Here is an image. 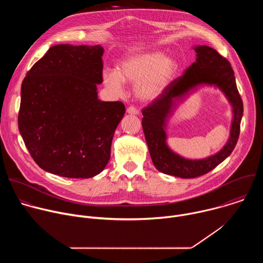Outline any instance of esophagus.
<instances>
[{
	"instance_id": "esophagus-1",
	"label": "esophagus",
	"mask_w": 263,
	"mask_h": 263,
	"mask_svg": "<svg viewBox=\"0 0 263 263\" xmlns=\"http://www.w3.org/2000/svg\"><path fill=\"white\" fill-rule=\"evenodd\" d=\"M127 112H128L129 115H138V114H139L138 109H137L136 107H134V106L128 107V108H127Z\"/></svg>"
}]
</instances>
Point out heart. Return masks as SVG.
Returning <instances> with one entry per match:
<instances>
[{
	"label": "heart",
	"instance_id": "1",
	"mask_svg": "<svg viewBox=\"0 0 263 263\" xmlns=\"http://www.w3.org/2000/svg\"><path fill=\"white\" fill-rule=\"evenodd\" d=\"M178 69L175 58L161 52L136 54L124 59L118 69H106L103 72L105 85L121 92L124 82L136 85V95L142 101L155 99L168 84Z\"/></svg>",
	"mask_w": 263,
	"mask_h": 263
}]
</instances>
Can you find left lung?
I'll return each instance as SVG.
<instances>
[{
    "label": "left lung",
    "mask_w": 263,
    "mask_h": 263,
    "mask_svg": "<svg viewBox=\"0 0 263 263\" xmlns=\"http://www.w3.org/2000/svg\"><path fill=\"white\" fill-rule=\"evenodd\" d=\"M195 51L197 52V61L186 68L182 76L172 81L151 104L141 110L142 129L155 167L163 174L185 179L197 178L209 173L232 153L239 137L243 114L242 100L228 59L207 46H198ZM200 84L215 85L221 89L233 104L235 118L231 138L217 155L202 161H190L175 155L168 148L165 143L164 128L166 119L174 104V99Z\"/></svg>",
    "instance_id": "8db88e82"
}]
</instances>
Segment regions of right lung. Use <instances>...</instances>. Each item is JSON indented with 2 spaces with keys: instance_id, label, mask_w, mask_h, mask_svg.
Returning a JSON list of instances; mask_svg holds the SVG:
<instances>
[{
  "instance_id": "add662e5",
  "label": "right lung",
  "mask_w": 263,
  "mask_h": 263,
  "mask_svg": "<svg viewBox=\"0 0 263 263\" xmlns=\"http://www.w3.org/2000/svg\"><path fill=\"white\" fill-rule=\"evenodd\" d=\"M103 53L99 45L54 46L22 83L18 130L33 160L51 174L91 178L110 159L126 109L98 99Z\"/></svg>"
}]
</instances>
